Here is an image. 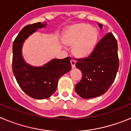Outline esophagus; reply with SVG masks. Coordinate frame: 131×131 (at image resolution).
Here are the masks:
<instances>
[{
	"label": "esophagus",
	"instance_id": "34e87169",
	"mask_svg": "<svg viewBox=\"0 0 131 131\" xmlns=\"http://www.w3.org/2000/svg\"><path fill=\"white\" fill-rule=\"evenodd\" d=\"M75 63H76V61L75 60H71V66H72V68H75Z\"/></svg>",
	"mask_w": 131,
	"mask_h": 131
}]
</instances>
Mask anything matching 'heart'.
<instances>
[{
  "mask_svg": "<svg viewBox=\"0 0 131 131\" xmlns=\"http://www.w3.org/2000/svg\"><path fill=\"white\" fill-rule=\"evenodd\" d=\"M98 32L89 24H80L69 27L64 35L65 42L74 45L73 52L78 57L87 56L93 51Z\"/></svg>",
  "mask_w": 131,
  "mask_h": 131,
  "instance_id": "1",
  "label": "heart"
}]
</instances>
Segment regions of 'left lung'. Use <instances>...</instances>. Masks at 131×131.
<instances>
[{
  "label": "left lung",
  "mask_w": 131,
  "mask_h": 131,
  "mask_svg": "<svg viewBox=\"0 0 131 131\" xmlns=\"http://www.w3.org/2000/svg\"><path fill=\"white\" fill-rule=\"evenodd\" d=\"M76 60V67L83 73L82 79L75 85L77 93L84 99L100 96L110 89L119 69L116 39L110 32L107 33L89 56Z\"/></svg>",
  "instance_id": "1"
}]
</instances>
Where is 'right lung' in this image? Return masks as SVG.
I'll return each instance as SVG.
<instances>
[{
  "instance_id": "add662e5",
  "label": "right lung",
  "mask_w": 131,
  "mask_h": 131,
  "mask_svg": "<svg viewBox=\"0 0 131 131\" xmlns=\"http://www.w3.org/2000/svg\"><path fill=\"white\" fill-rule=\"evenodd\" d=\"M47 24L38 22L27 25L21 30L12 45V71L22 91L30 97L42 100L54 93L59 79L71 69V58L53 59L42 67H33L25 63L21 55L24 42L38 29Z\"/></svg>"
}]
</instances>
